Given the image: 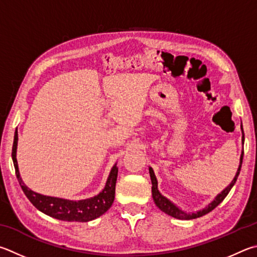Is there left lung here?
I'll use <instances>...</instances> for the list:
<instances>
[{
    "instance_id": "left-lung-1",
    "label": "left lung",
    "mask_w": 257,
    "mask_h": 257,
    "mask_svg": "<svg viewBox=\"0 0 257 257\" xmlns=\"http://www.w3.org/2000/svg\"><path fill=\"white\" fill-rule=\"evenodd\" d=\"M241 132H242V127H241ZM242 143H244V132H242V138H241ZM242 156H244V152L241 153V156H240V164L238 167V171H237L236 176L234 177V180H232L231 183L227 186V188L222 191L220 194H218L216 199L213 200V201L209 204V206L201 210V211H198L195 213H186L184 211H182L179 208H177L175 204L172 203L169 199H166L165 197H163V195L160 193V191L157 189V180H156V176L154 174V171L152 167H149V174H151V179H152V194H153V199L154 201H155L156 206L160 208L163 212H165L169 214V216L174 217L176 219H181V220H190V219H195V218H199V217H202L204 214L209 213L210 211H212V210L216 208L219 203L222 202V200L227 197V194L229 193V191L231 190L232 186L236 183L237 181V177L239 175V172H240V167H241V163H242Z\"/></svg>"
}]
</instances>
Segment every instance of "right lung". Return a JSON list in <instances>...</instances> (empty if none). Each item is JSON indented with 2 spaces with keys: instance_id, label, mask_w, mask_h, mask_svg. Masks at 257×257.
<instances>
[{
  "instance_id": "right-lung-1",
  "label": "right lung",
  "mask_w": 257,
  "mask_h": 257,
  "mask_svg": "<svg viewBox=\"0 0 257 257\" xmlns=\"http://www.w3.org/2000/svg\"><path fill=\"white\" fill-rule=\"evenodd\" d=\"M17 144L18 132L16 130L15 141H13L12 146V160L13 164H15L17 179L19 183H20L21 189L25 192L26 197L41 212L48 214V216L53 218L59 219V220L86 222L102 216V214L105 211H108L109 208L112 206L115 194L116 176H118V167H116V165H114L112 170H111L103 191L94 198L80 200V201H69V200L46 197V195L36 193L30 189H28L22 182L20 173H19L18 162L16 157Z\"/></svg>"
}]
</instances>
